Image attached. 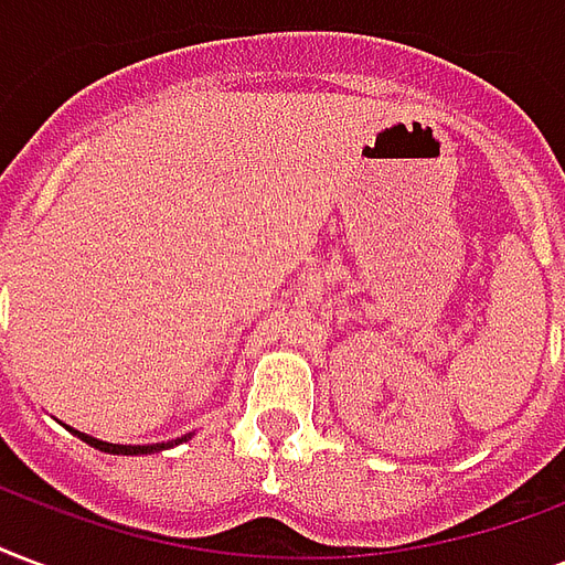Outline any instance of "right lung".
Here are the masks:
<instances>
[{"mask_svg":"<svg viewBox=\"0 0 565 565\" xmlns=\"http://www.w3.org/2000/svg\"><path fill=\"white\" fill-rule=\"evenodd\" d=\"M67 426V424H64ZM73 436L82 438L85 445L97 447V450H103V454H115V456H148V454H159V450H168V447H178L183 445V441H189V438L195 436V433H186V436L180 438H171V441H159V445H109V441H100V438L88 436V433H79V429H73V426H67Z\"/></svg>","mask_w":565,"mask_h":565,"instance_id":"right-lung-1","label":"right lung"}]
</instances>
